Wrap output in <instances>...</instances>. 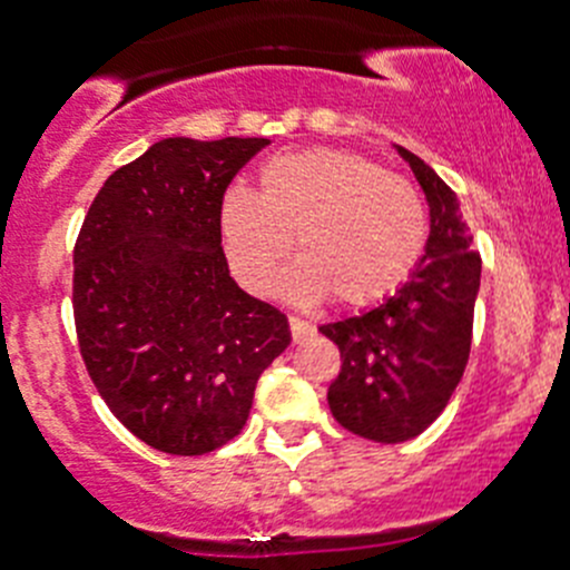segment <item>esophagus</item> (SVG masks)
<instances>
[{"label":"esophagus","mask_w":570,"mask_h":570,"mask_svg":"<svg viewBox=\"0 0 570 570\" xmlns=\"http://www.w3.org/2000/svg\"><path fill=\"white\" fill-rule=\"evenodd\" d=\"M289 328H292V337L295 340H303V337H309L312 332H315V326L306 321H301V317H289Z\"/></svg>","instance_id":"34e87169"}]
</instances>
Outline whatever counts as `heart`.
Returning a JSON list of instances; mask_svg holds the SVG:
<instances>
[{
    "instance_id": "obj_1",
    "label": "heart",
    "mask_w": 570,
    "mask_h": 570,
    "mask_svg": "<svg viewBox=\"0 0 570 570\" xmlns=\"http://www.w3.org/2000/svg\"><path fill=\"white\" fill-rule=\"evenodd\" d=\"M219 225L233 273L249 292L267 295L278 284L295 238L303 264L292 292L301 301L332 292L345 306L396 292L428 244V213L413 183L340 148L269 157L258 194L227 190Z\"/></svg>"
}]
</instances>
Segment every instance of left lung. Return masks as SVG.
<instances>
[{"mask_svg": "<svg viewBox=\"0 0 570 570\" xmlns=\"http://www.w3.org/2000/svg\"><path fill=\"white\" fill-rule=\"evenodd\" d=\"M430 207V236L407 284L357 317L326 323L340 348L328 385L332 416L380 444L416 439L453 396L470 360L481 255L450 185L424 159L396 146Z\"/></svg>", "mask_w": 570, "mask_h": 570, "instance_id": "obj_1", "label": "left lung"}]
</instances>
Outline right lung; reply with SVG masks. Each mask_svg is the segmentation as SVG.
Returning <instances> with one entry per match:
<instances>
[{"label": "right lung", "mask_w": 570, "mask_h": 570, "mask_svg": "<svg viewBox=\"0 0 570 570\" xmlns=\"http://www.w3.org/2000/svg\"><path fill=\"white\" fill-rule=\"evenodd\" d=\"M267 137H165L117 168L78 233L72 312L95 387L131 433L205 455L242 433L289 323L222 249V199Z\"/></svg>", "instance_id": "right-lung-1"}]
</instances>
